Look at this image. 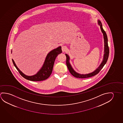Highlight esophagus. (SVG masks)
<instances>
[{
    "instance_id": "obj_1",
    "label": "esophagus",
    "mask_w": 123,
    "mask_h": 123,
    "mask_svg": "<svg viewBox=\"0 0 123 123\" xmlns=\"http://www.w3.org/2000/svg\"><path fill=\"white\" fill-rule=\"evenodd\" d=\"M62 49L63 52H64L65 51H66L67 49V47L65 46H62Z\"/></svg>"
}]
</instances>
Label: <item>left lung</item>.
Instances as JSON below:
<instances>
[{
    "mask_svg": "<svg viewBox=\"0 0 123 123\" xmlns=\"http://www.w3.org/2000/svg\"><path fill=\"white\" fill-rule=\"evenodd\" d=\"M98 25L100 26V28L101 29V31L102 33L103 34V39H104V55H103V59L98 68L94 70L93 72L90 73L89 74H80L76 72L75 70H74V68L70 64V58L69 56V55L67 54H65V55L66 56V64L67 66L68 67V70H69L70 74L72 75L73 76L79 78H86L90 77L92 76H95L96 74L99 73V71L103 68V66L105 65L107 61L109 55V48L108 47V38L106 34L105 31L104 30L103 28L102 24L101 22L99 20H98Z\"/></svg>",
    "mask_w": 123,
    "mask_h": 123,
    "instance_id": "8db88e82",
    "label": "left lung"
}]
</instances>
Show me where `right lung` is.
I'll list each match as a JSON object with an SVG mask.
<instances>
[{"label": "right lung", "mask_w": 123, "mask_h": 123, "mask_svg": "<svg viewBox=\"0 0 123 123\" xmlns=\"http://www.w3.org/2000/svg\"><path fill=\"white\" fill-rule=\"evenodd\" d=\"M62 53V50L61 46L50 51L47 54L41 68L36 74L32 76H27L24 74L18 68L13 59H12V62L14 66L24 78L32 81H40L46 80L50 76L53 71L55 59L58 55Z\"/></svg>", "instance_id": "right-lung-1"}]
</instances>
